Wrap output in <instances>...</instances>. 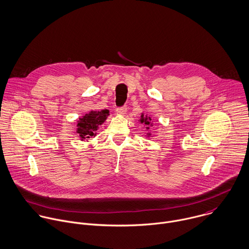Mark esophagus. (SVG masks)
Segmentation results:
<instances>
[{
  "label": "esophagus",
  "mask_w": 249,
  "mask_h": 249,
  "mask_svg": "<svg viewBox=\"0 0 249 249\" xmlns=\"http://www.w3.org/2000/svg\"><path fill=\"white\" fill-rule=\"evenodd\" d=\"M116 113L120 116H124L126 114V107H120L116 109Z\"/></svg>",
  "instance_id": "34e87169"
}]
</instances>
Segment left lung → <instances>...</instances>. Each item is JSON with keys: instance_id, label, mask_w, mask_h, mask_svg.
<instances>
[{"instance_id": "obj_1", "label": "left lung", "mask_w": 249, "mask_h": 249, "mask_svg": "<svg viewBox=\"0 0 249 249\" xmlns=\"http://www.w3.org/2000/svg\"><path fill=\"white\" fill-rule=\"evenodd\" d=\"M151 121H152V119H151L150 117L144 116V114H142V115H141L140 123H141V124H146V125H147V126H146V128H147V129H149V128H150V127H149V125H152V124H151ZM147 135H148V136H150V135H151V133H147Z\"/></svg>"}]
</instances>
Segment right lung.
<instances>
[{"label":"right lung","instance_id":"right-lung-1","mask_svg":"<svg viewBox=\"0 0 249 249\" xmlns=\"http://www.w3.org/2000/svg\"><path fill=\"white\" fill-rule=\"evenodd\" d=\"M109 116V110L90 111L77 122V133L81 140H86L96 135V130Z\"/></svg>","mask_w":249,"mask_h":249}]
</instances>
